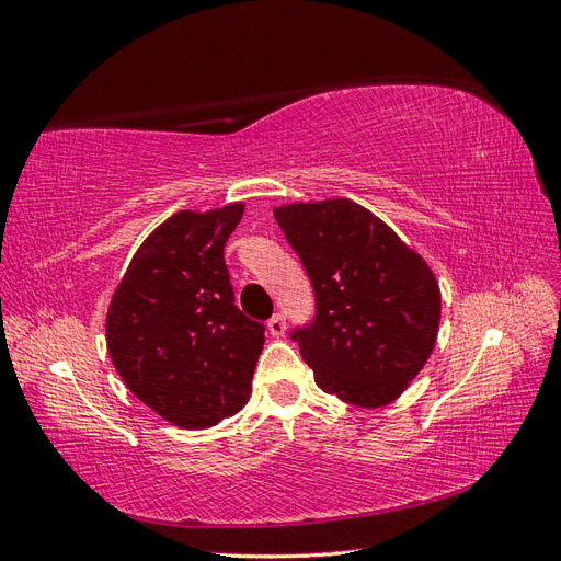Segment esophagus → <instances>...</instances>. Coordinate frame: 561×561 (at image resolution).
Listing matches in <instances>:
<instances>
[{
    "label": "esophagus",
    "mask_w": 561,
    "mask_h": 561,
    "mask_svg": "<svg viewBox=\"0 0 561 561\" xmlns=\"http://www.w3.org/2000/svg\"><path fill=\"white\" fill-rule=\"evenodd\" d=\"M267 331H270V335H275V339H282L284 331H286L284 317H282V314H272V317L267 319Z\"/></svg>",
    "instance_id": "obj_1"
}]
</instances>
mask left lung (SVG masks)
<instances>
[{
  "mask_svg": "<svg viewBox=\"0 0 561 561\" xmlns=\"http://www.w3.org/2000/svg\"><path fill=\"white\" fill-rule=\"evenodd\" d=\"M275 218L314 289V322L291 333L314 382L364 409L394 402L437 343L435 272L352 199L284 204Z\"/></svg>",
  "mask_w": 561,
  "mask_h": 561,
  "instance_id": "left-lung-1",
  "label": "left lung"
}]
</instances>
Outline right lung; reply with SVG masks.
Segmentation results:
<instances>
[{"label":"right lung","instance_id":"add662e5","mask_svg":"<svg viewBox=\"0 0 561 561\" xmlns=\"http://www.w3.org/2000/svg\"><path fill=\"white\" fill-rule=\"evenodd\" d=\"M244 204L179 211L138 247L112 294L110 359L142 404L171 425L204 430L251 397L265 327L234 306L222 249Z\"/></svg>","mask_w":561,"mask_h":561}]
</instances>
